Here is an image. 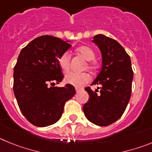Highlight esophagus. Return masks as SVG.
I'll list each match as a JSON object with an SVG mask.
<instances>
[{"label": "esophagus", "instance_id": "obj_1", "mask_svg": "<svg viewBox=\"0 0 152 152\" xmlns=\"http://www.w3.org/2000/svg\"><path fill=\"white\" fill-rule=\"evenodd\" d=\"M75 91H76V92H77V93H79L80 91H82V88H75Z\"/></svg>", "mask_w": 152, "mask_h": 152}]
</instances>
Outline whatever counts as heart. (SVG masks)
<instances>
[{
	"label": "heart",
	"instance_id": "1",
	"mask_svg": "<svg viewBox=\"0 0 152 152\" xmlns=\"http://www.w3.org/2000/svg\"><path fill=\"white\" fill-rule=\"evenodd\" d=\"M77 52L87 61H89L88 67L91 69H95L96 64L93 62V60L95 58V53L91 48L88 46H81L77 49ZM58 62L59 67L62 70L63 72L67 73L70 69V62H71V56L69 52H65L59 56ZM91 80V76L88 73H76V72H70L65 76V82L75 87H81L85 84L88 83Z\"/></svg>",
	"mask_w": 152,
	"mask_h": 152
}]
</instances>
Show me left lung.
Returning <instances> with one entry per match:
<instances>
[{
	"mask_svg": "<svg viewBox=\"0 0 152 152\" xmlns=\"http://www.w3.org/2000/svg\"><path fill=\"white\" fill-rule=\"evenodd\" d=\"M92 42L101 52L103 64L91 85L100 87L95 91L90 87L85 88L90 98L83 111L92 123L107 126L118 120L126 110L131 96L133 72L129 56L116 40L99 34Z\"/></svg>",
	"mask_w": 152,
	"mask_h": 152,
	"instance_id": "8db88e82",
	"label": "left lung"
}]
</instances>
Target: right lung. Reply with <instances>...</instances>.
Wrapping results in <instances>:
<instances>
[{"label": "right lung", "instance_id": "obj_1", "mask_svg": "<svg viewBox=\"0 0 152 152\" xmlns=\"http://www.w3.org/2000/svg\"><path fill=\"white\" fill-rule=\"evenodd\" d=\"M69 41L42 36L21 50L13 68V93L23 115L39 127L59 120L65 102L75 94L74 86L55 87L64 77L58 59Z\"/></svg>", "mask_w": 152, "mask_h": 152}]
</instances>
